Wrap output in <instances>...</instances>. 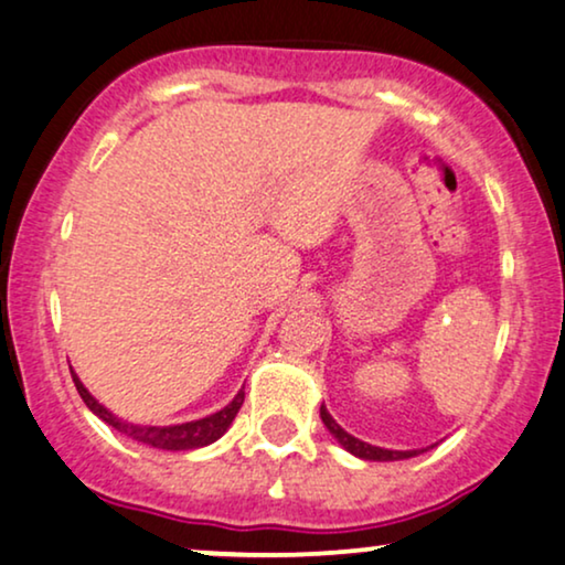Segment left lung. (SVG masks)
<instances>
[{"label":"left lung","mask_w":565,"mask_h":565,"mask_svg":"<svg viewBox=\"0 0 565 565\" xmlns=\"http://www.w3.org/2000/svg\"><path fill=\"white\" fill-rule=\"evenodd\" d=\"M320 419H323V425L328 427V433H331L333 438L341 443V448H344V451H349L352 456H356V459H365V461H402V459H412V456H419V454L427 451V448H412V451H391V448L370 446V443L354 438V435H349L344 427H341L331 417V414H328V409H326L323 404H320Z\"/></svg>","instance_id":"1"}]
</instances>
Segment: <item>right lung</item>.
<instances>
[{"label": "right lung", "mask_w": 565, "mask_h": 565, "mask_svg": "<svg viewBox=\"0 0 565 565\" xmlns=\"http://www.w3.org/2000/svg\"><path fill=\"white\" fill-rule=\"evenodd\" d=\"M70 373H73V370H70ZM73 381H75V388L85 402V406H88V409L96 414L98 419H104L106 425H111L114 430L127 435V438L146 443V446H151V448H161V451H192V448L211 446V443H216L221 435L230 430V425L234 423V417H237L242 402H245V385H242L239 394L234 396L232 402L224 406V409L213 412L203 419H192V423L167 425V427L135 425V423H127V419H122V417H117V414H111L104 404H98L96 398L88 394V388H85L83 381L75 373H73Z\"/></svg>", "instance_id": "right-lung-1"}]
</instances>
